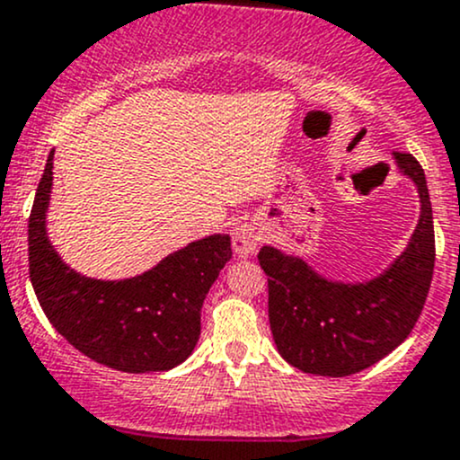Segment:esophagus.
I'll return each instance as SVG.
<instances>
[{"mask_svg": "<svg viewBox=\"0 0 460 460\" xmlns=\"http://www.w3.org/2000/svg\"><path fill=\"white\" fill-rule=\"evenodd\" d=\"M259 241H261V228L252 219L243 221L232 232V248H234L236 257H250L257 250Z\"/></svg>", "mask_w": 460, "mask_h": 460, "instance_id": "esophagus-1", "label": "esophagus"}]
</instances>
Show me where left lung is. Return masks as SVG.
Listing matches in <instances>:
<instances>
[{"instance_id":"8db88e82","label":"left lung","mask_w":460,"mask_h":460,"mask_svg":"<svg viewBox=\"0 0 460 460\" xmlns=\"http://www.w3.org/2000/svg\"><path fill=\"white\" fill-rule=\"evenodd\" d=\"M419 195L420 212L405 250L363 281L321 274L299 254L259 250L268 274L270 330L279 354L296 370L349 376L399 348L419 319L434 272V221L425 172L411 155L392 153Z\"/></svg>"}]
</instances>
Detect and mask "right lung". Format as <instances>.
Segmentation results:
<instances>
[{"label":"right lung","instance_id":"add662e5","mask_svg":"<svg viewBox=\"0 0 460 460\" xmlns=\"http://www.w3.org/2000/svg\"><path fill=\"white\" fill-rule=\"evenodd\" d=\"M53 153L28 221L31 281L41 310L73 348L119 372H168L201 334V305L232 259L230 236L210 234L137 277L93 279L70 268L49 239Z\"/></svg>","mask_w":460,"mask_h":460}]
</instances>
